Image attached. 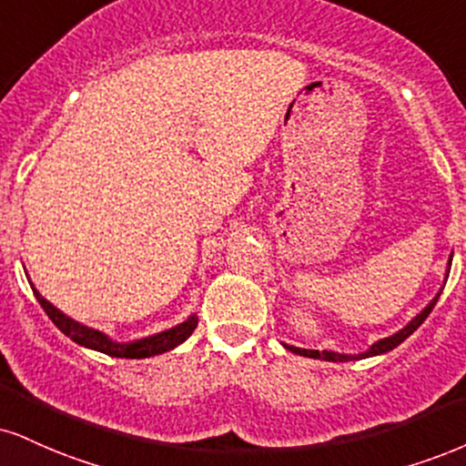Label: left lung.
I'll use <instances>...</instances> for the list:
<instances>
[{
    "instance_id": "1",
    "label": "left lung",
    "mask_w": 466,
    "mask_h": 466,
    "mask_svg": "<svg viewBox=\"0 0 466 466\" xmlns=\"http://www.w3.org/2000/svg\"><path fill=\"white\" fill-rule=\"evenodd\" d=\"M439 297H441V293L434 297V299L430 301V306H425L423 310H421V315H417L412 319L410 323L406 325V328L403 329H400V332L397 334H393V336H389V339H382V340H378V343L375 345H371V350L369 351H364V354H360V356H345V354H334V351H317V350H299V347H289L290 351H293V354H299V356H308V358H321V360H332V362H336V360H340V362H345V360H356V358H369V356H378V354H386V351H390V350H395L397 345L400 343H403V340L408 339V336H410L414 329L419 328V325H421L425 319H428V315L431 312V308L436 306V301H439Z\"/></svg>"
}]
</instances>
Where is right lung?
Returning <instances> with one entry per match:
<instances>
[{"mask_svg": "<svg viewBox=\"0 0 466 466\" xmlns=\"http://www.w3.org/2000/svg\"><path fill=\"white\" fill-rule=\"evenodd\" d=\"M35 295H36L38 304H41L43 310L47 312V317L52 319L54 325L60 329V332L69 336L71 340H76L77 345L91 347V350L102 351V354H106V356L149 358V356L165 354V351H169V350H173V347H177L179 343H184V340H187L188 336L193 334V329L198 328V317L193 315V317H188L184 323L176 325V328L165 329V332L149 336V339H141V340H134V343H123V345L121 343H112V340L106 334L97 332V329L86 328V325H80L69 317H65L63 312L58 310V308H54L47 299H45V297L38 295L36 289H35Z\"/></svg>", "mask_w": 466, "mask_h": 466, "instance_id": "right-lung-1", "label": "right lung"}]
</instances>
